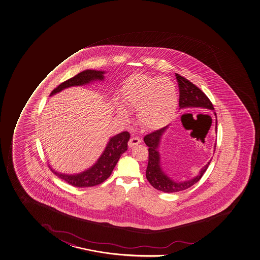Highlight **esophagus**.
Masks as SVG:
<instances>
[{
    "instance_id": "1",
    "label": "esophagus",
    "mask_w": 260,
    "mask_h": 260,
    "mask_svg": "<svg viewBox=\"0 0 260 260\" xmlns=\"http://www.w3.org/2000/svg\"><path fill=\"white\" fill-rule=\"evenodd\" d=\"M141 142H142V140H141L139 137H132V138H131V140L128 141V147H129V148H133V147L138 145Z\"/></svg>"
}]
</instances>
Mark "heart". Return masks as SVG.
Listing matches in <instances>:
<instances>
[{
    "label": "heart",
    "mask_w": 260,
    "mask_h": 260,
    "mask_svg": "<svg viewBox=\"0 0 260 260\" xmlns=\"http://www.w3.org/2000/svg\"><path fill=\"white\" fill-rule=\"evenodd\" d=\"M122 93L124 107L137 111L138 122L149 129L167 125L178 107L176 86L174 82L165 78L132 75L123 83ZM117 110L120 117H127L124 109L117 106Z\"/></svg>",
    "instance_id": "heart-1"
}]
</instances>
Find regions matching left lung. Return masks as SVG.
<instances>
[{
	"mask_svg": "<svg viewBox=\"0 0 260 260\" xmlns=\"http://www.w3.org/2000/svg\"><path fill=\"white\" fill-rule=\"evenodd\" d=\"M179 85L180 99H179V106L180 109L196 107V108L204 109L205 111L214 110L213 105L211 103L207 95L200 88L193 85L192 82L185 79L184 77L175 73ZM216 118L215 112H214ZM169 125L164 128L157 129L155 132L146 135L143 140L147 146L149 147V162L146 170V178L155 189L160 190L164 192H180L182 190L187 189L192 187V185L200 181L204 175L206 170L210 164L211 160L202 168L199 175L196 177L187 180V181L176 182L168 176L162 171L160 165V154L158 151V147L160 143L161 136L166 132ZM215 132H217V119H216ZM216 144L214 145L215 149Z\"/></svg>",
	"mask_w": 260,
	"mask_h": 260,
	"instance_id": "obj_1",
	"label": "left lung"
}]
</instances>
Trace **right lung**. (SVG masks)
Segmentation results:
<instances>
[{"mask_svg": "<svg viewBox=\"0 0 260 260\" xmlns=\"http://www.w3.org/2000/svg\"><path fill=\"white\" fill-rule=\"evenodd\" d=\"M104 71H83L76 76L68 79L57 86L51 92L50 96L58 93L66 88L89 84L95 80H104ZM131 135L128 132H123L111 137L106 145L102 155L96 160V164L84 172L76 175H67L57 172L50 166V170L63 181H67L73 187H93L101 184L110 177L112 170L119 160L120 156L128 149V142Z\"/></svg>", "mask_w": 260, "mask_h": 260, "instance_id": "obj_1", "label": "right lung"}]
</instances>
